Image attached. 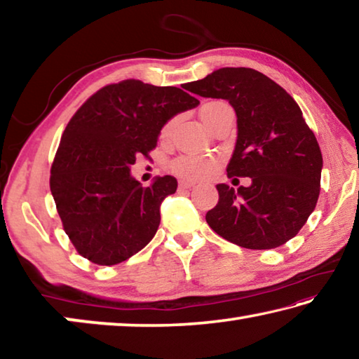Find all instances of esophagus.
I'll use <instances>...</instances> for the list:
<instances>
[{
  "instance_id": "esophagus-1",
  "label": "esophagus",
  "mask_w": 359,
  "mask_h": 359,
  "mask_svg": "<svg viewBox=\"0 0 359 359\" xmlns=\"http://www.w3.org/2000/svg\"><path fill=\"white\" fill-rule=\"evenodd\" d=\"M194 185L193 180H182L179 184V188L180 190H187V188H191Z\"/></svg>"
}]
</instances>
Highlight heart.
<instances>
[{
  "mask_svg": "<svg viewBox=\"0 0 359 359\" xmlns=\"http://www.w3.org/2000/svg\"><path fill=\"white\" fill-rule=\"evenodd\" d=\"M222 107H229L226 102L223 101H212L204 104L201 107V118L203 121L209 117L212 112H215L217 109ZM171 131V123H168L163 130V135H168ZM215 169V161L210 160V158L204 156H180L172 163V171L175 174L182 175V177L188 179H203L208 177Z\"/></svg>",
  "mask_w": 359,
  "mask_h": 359,
  "instance_id": "heart-1",
  "label": "heart"
}]
</instances>
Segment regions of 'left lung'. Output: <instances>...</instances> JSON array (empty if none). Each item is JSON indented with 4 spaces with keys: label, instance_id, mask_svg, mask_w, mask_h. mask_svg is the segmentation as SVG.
<instances>
[{
    "label": "left lung",
    "instance_id": "left-lung-1",
    "mask_svg": "<svg viewBox=\"0 0 359 359\" xmlns=\"http://www.w3.org/2000/svg\"><path fill=\"white\" fill-rule=\"evenodd\" d=\"M226 100L238 117V139L226 172L250 177L234 190L218 184L209 226L233 244L267 250L293 239L320 194L323 158L296 101L280 85L250 68H220L185 87Z\"/></svg>",
    "mask_w": 359,
    "mask_h": 359
}]
</instances>
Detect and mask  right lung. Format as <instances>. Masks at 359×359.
I'll return each mask as SVG.
<instances>
[{
    "mask_svg": "<svg viewBox=\"0 0 359 359\" xmlns=\"http://www.w3.org/2000/svg\"><path fill=\"white\" fill-rule=\"evenodd\" d=\"M199 104L177 87L137 79L107 85L69 120L50 169V191L76 250L95 264L126 261L154 239L172 175L144 188L131 175L169 120Z\"/></svg>",
    "mask_w": 359,
    "mask_h": 359,
    "instance_id": "1",
    "label": "right lung"
}]
</instances>
